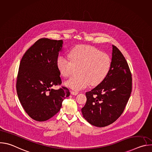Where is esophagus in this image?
<instances>
[{
	"label": "esophagus",
	"mask_w": 152,
	"mask_h": 152,
	"mask_svg": "<svg viewBox=\"0 0 152 152\" xmlns=\"http://www.w3.org/2000/svg\"><path fill=\"white\" fill-rule=\"evenodd\" d=\"M78 93H79V92H77V91H71V94H72V95H75V96H76V95H77Z\"/></svg>",
	"instance_id": "obj_1"
}]
</instances>
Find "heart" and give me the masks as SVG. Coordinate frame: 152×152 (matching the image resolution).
<instances>
[{
	"mask_svg": "<svg viewBox=\"0 0 152 152\" xmlns=\"http://www.w3.org/2000/svg\"><path fill=\"white\" fill-rule=\"evenodd\" d=\"M69 57L59 56L56 62V67L62 76L72 75L75 67H80L79 76L71 77L66 85L79 90L89 84L97 86L102 82L110 73L111 59L107 53L88 45H78L71 49Z\"/></svg>",
	"mask_w": 152,
	"mask_h": 152,
	"instance_id": "b5f03b06",
	"label": "heart"
}]
</instances>
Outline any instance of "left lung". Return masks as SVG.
<instances>
[{
	"instance_id": "8db88e82",
	"label": "left lung",
	"mask_w": 152,
	"mask_h": 152,
	"mask_svg": "<svg viewBox=\"0 0 152 152\" xmlns=\"http://www.w3.org/2000/svg\"><path fill=\"white\" fill-rule=\"evenodd\" d=\"M132 75L119 49L113 45L111 67L106 77L90 91L82 108L83 118L91 124L104 127L123 113L132 92Z\"/></svg>"
}]
</instances>
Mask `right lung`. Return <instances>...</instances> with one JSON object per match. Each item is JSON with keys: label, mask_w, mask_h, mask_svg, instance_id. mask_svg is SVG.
<instances>
[{"label": "right lung", "mask_w": 152, "mask_h": 152, "mask_svg": "<svg viewBox=\"0 0 152 152\" xmlns=\"http://www.w3.org/2000/svg\"><path fill=\"white\" fill-rule=\"evenodd\" d=\"M63 41L41 38L25 52L21 59L16 90L21 104L28 115L38 121H45L60 110L62 101L70 96L62 86L56 62L62 50Z\"/></svg>", "instance_id": "1"}]
</instances>
